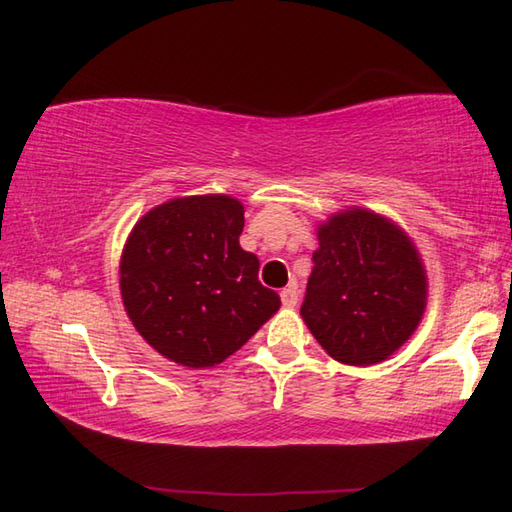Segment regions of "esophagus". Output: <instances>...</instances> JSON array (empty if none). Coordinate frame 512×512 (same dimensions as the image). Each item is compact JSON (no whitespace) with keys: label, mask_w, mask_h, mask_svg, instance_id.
I'll return each instance as SVG.
<instances>
[{"label":"esophagus","mask_w":512,"mask_h":512,"mask_svg":"<svg viewBox=\"0 0 512 512\" xmlns=\"http://www.w3.org/2000/svg\"><path fill=\"white\" fill-rule=\"evenodd\" d=\"M280 297H282V304L286 306V309H293V306L297 304V288H295V284H291V286H286V288H282V293H280Z\"/></svg>","instance_id":"obj_1"}]
</instances>
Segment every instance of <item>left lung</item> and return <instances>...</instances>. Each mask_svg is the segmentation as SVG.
Masks as SVG:
<instances>
[{"instance_id":"left-lung-1","label":"left lung","mask_w":512,"mask_h":512,"mask_svg":"<svg viewBox=\"0 0 512 512\" xmlns=\"http://www.w3.org/2000/svg\"><path fill=\"white\" fill-rule=\"evenodd\" d=\"M320 248L302 318L331 358L367 367L401 349L427 302V277L412 239L365 208L338 212L318 228Z\"/></svg>"}]
</instances>
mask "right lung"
<instances>
[{"instance_id":"add662e5","label":"right lung","mask_w":512,"mask_h":512,"mask_svg":"<svg viewBox=\"0 0 512 512\" xmlns=\"http://www.w3.org/2000/svg\"><path fill=\"white\" fill-rule=\"evenodd\" d=\"M244 206L226 194L161 203L129 232L120 293L136 331L183 367H215L280 309L239 246Z\"/></svg>"}]
</instances>
